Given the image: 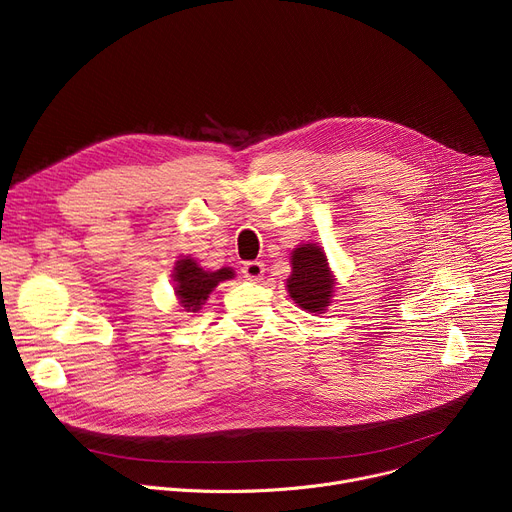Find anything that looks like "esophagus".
<instances>
[{"instance_id": "1", "label": "esophagus", "mask_w": 512, "mask_h": 512, "mask_svg": "<svg viewBox=\"0 0 512 512\" xmlns=\"http://www.w3.org/2000/svg\"><path fill=\"white\" fill-rule=\"evenodd\" d=\"M243 275L247 277L249 282H259V280H263V275H265V265L261 261H247L243 265Z\"/></svg>"}]
</instances>
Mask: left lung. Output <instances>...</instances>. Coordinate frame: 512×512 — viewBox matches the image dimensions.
<instances>
[{
  "instance_id": "obj_1",
  "label": "left lung",
  "mask_w": 512,
  "mask_h": 512,
  "mask_svg": "<svg viewBox=\"0 0 512 512\" xmlns=\"http://www.w3.org/2000/svg\"><path fill=\"white\" fill-rule=\"evenodd\" d=\"M286 288L292 300L308 312L322 314L331 306L335 275L331 273L327 255L318 245H298V249L292 251V275L288 277Z\"/></svg>"
}]
</instances>
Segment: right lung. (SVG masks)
Instances as JSON below:
<instances>
[{
  "label": "right lung",
  "mask_w": 512,
  "mask_h": 512,
  "mask_svg": "<svg viewBox=\"0 0 512 512\" xmlns=\"http://www.w3.org/2000/svg\"><path fill=\"white\" fill-rule=\"evenodd\" d=\"M235 271L230 267H222L216 271H204L192 257H183L175 261L173 267V282L175 296L179 304L188 310L196 312L208 300L210 292L224 280H232Z\"/></svg>",
  "instance_id": "add662e5"
}]
</instances>
